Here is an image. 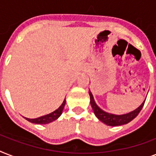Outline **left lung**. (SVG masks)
<instances>
[{"instance_id":"8db88e82","label":"left lung","mask_w":156,"mask_h":156,"mask_svg":"<svg viewBox=\"0 0 156 156\" xmlns=\"http://www.w3.org/2000/svg\"><path fill=\"white\" fill-rule=\"evenodd\" d=\"M89 95H90V105L92 107L93 111H94V113L96 116V117L100 121H102L103 123L109 126H122V125H126V124L130 122L140 112L146 100H145L143 101V104H141L138 108H136L135 110H133V111L130 112L129 113L123 114V115H115V114L108 113V112L103 111L102 109L100 108V107L95 104L92 93L90 92V90H89Z\"/></svg>"}]
</instances>
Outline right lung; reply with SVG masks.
<instances>
[{"instance_id":"1","label":"right lung","mask_w":156,"mask_h":156,"mask_svg":"<svg viewBox=\"0 0 156 156\" xmlns=\"http://www.w3.org/2000/svg\"><path fill=\"white\" fill-rule=\"evenodd\" d=\"M66 99L64 100L63 103L61 104V106L59 107L58 108L55 110L54 112H51L49 114H47V115H45V116H40V117H38V118H35V119H30V118H27L25 117L26 120H27L28 121H30L31 123L34 124H48L50 122H52L53 121L56 120V119L58 118L59 116H61V113H62V111H63L64 107L66 105Z\"/></svg>"}]
</instances>
